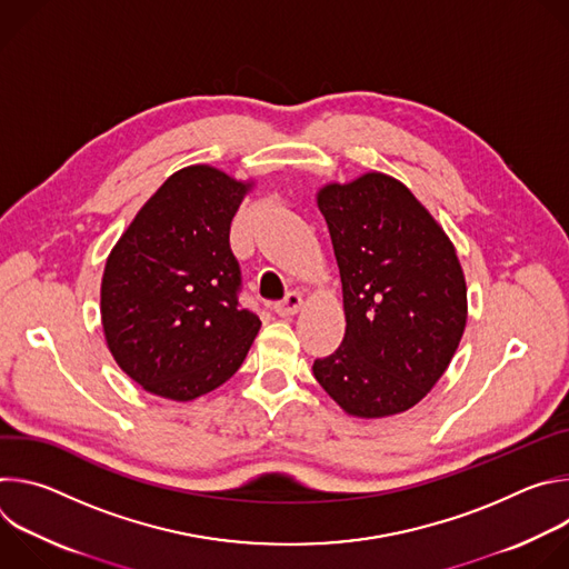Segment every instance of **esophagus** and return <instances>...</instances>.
I'll list each match as a JSON object with an SVG mask.
<instances>
[{"label":"esophagus","instance_id":"34e87169","mask_svg":"<svg viewBox=\"0 0 569 569\" xmlns=\"http://www.w3.org/2000/svg\"><path fill=\"white\" fill-rule=\"evenodd\" d=\"M301 306H303L301 295H299V292H288V295L274 306V312H277L279 317H292V315H297V312L301 310Z\"/></svg>","mask_w":569,"mask_h":569}]
</instances>
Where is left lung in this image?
Here are the masks:
<instances>
[{
    "label": "left lung",
    "instance_id": "1",
    "mask_svg": "<svg viewBox=\"0 0 569 569\" xmlns=\"http://www.w3.org/2000/svg\"><path fill=\"white\" fill-rule=\"evenodd\" d=\"M342 279L347 331L312 373L356 419L408 412L446 373L468 290L452 240L400 180L367 171L317 189Z\"/></svg>",
    "mask_w": 569,
    "mask_h": 569
}]
</instances>
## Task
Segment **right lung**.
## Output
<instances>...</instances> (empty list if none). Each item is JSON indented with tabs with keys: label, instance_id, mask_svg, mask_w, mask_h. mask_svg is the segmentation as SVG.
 <instances>
[{
	"label": "right lung",
	"instance_id": "1",
	"mask_svg": "<svg viewBox=\"0 0 569 569\" xmlns=\"http://www.w3.org/2000/svg\"><path fill=\"white\" fill-rule=\"evenodd\" d=\"M254 184L211 164L184 167L146 200L108 254L106 345L143 391L189 402L246 360L261 321L238 308L229 224Z\"/></svg>",
	"mask_w": 569,
	"mask_h": 569
}]
</instances>
